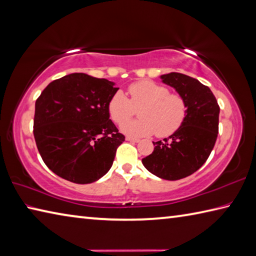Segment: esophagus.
I'll return each instance as SVG.
<instances>
[{
    "mask_svg": "<svg viewBox=\"0 0 256 256\" xmlns=\"http://www.w3.org/2000/svg\"><path fill=\"white\" fill-rule=\"evenodd\" d=\"M126 140H128V142H139V139H138V138H134V137L127 136V137H126Z\"/></svg>",
    "mask_w": 256,
    "mask_h": 256,
    "instance_id": "obj_1",
    "label": "esophagus"
}]
</instances>
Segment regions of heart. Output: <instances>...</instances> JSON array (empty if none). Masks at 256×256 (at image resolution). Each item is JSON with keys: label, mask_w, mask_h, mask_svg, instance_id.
I'll use <instances>...</instances> for the list:
<instances>
[{"label": "heart", "mask_w": 256, "mask_h": 256, "mask_svg": "<svg viewBox=\"0 0 256 256\" xmlns=\"http://www.w3.org/2000/svg\"><path fill=\"white\" fill-rule=\"evenodd\" d=\"M130 99L122 91L116 92L108 104V112L114 122H128L140 109L142 119L122 124L124 134L147 136L155 134L167 137L177 132L187 114V102L182 94L170 92L167 86L152 80L134 82L128 88Z\"/></svg>", "instance_id": "1"}]
</instances>
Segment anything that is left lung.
I'll use <instances>...</instances> for the list:
<instances>
[{"label":"left lung","instance_id":"8db88e82","mask_svg":"<svg viewBox=\"0 0 256 256\" xmlns=\"http://www.w3.org/2000/svg\"><path fill=\"white\" fill-rule=\"evenodd\" d=\"M160 78L186 99L187 114L177 132L152 142L154 152L142 164L159 178L178 180L198 170L210 157L218 134L220 106L208 86L190 76L170 72Z\"/></svg>","mask_w":256,"mask_h":256}]
</instances>
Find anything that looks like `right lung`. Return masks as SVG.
I'll use <instances>...</instances> for the list:
<instances>
[{"label":"right lung","mask_w":256,"mask_h":256,"mask_svg":"<svg viewBox=\"0 0 256 256\" xmlns=\"http://www.w3.org/2000/svg\"><path fill=\"white\" fill-rule=\"evenodd\" d=\"M118 89L112 81L86 74L46 86L36 101L33 134L49 170L76 184H90L108 172L124 142L108 112Z\"/></svg>","instance_id":"add662e5"}]
</instances>
